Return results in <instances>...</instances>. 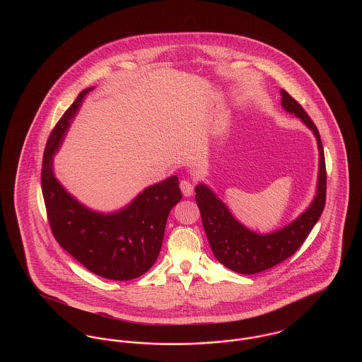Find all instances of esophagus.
<instances>
[{
    "mask_svg": "<svg viewBox=\"0 0 362 362\" xmlns=\"http://www.w3.org/2000/svg\"><path fill=\"white\" fill-rule=\"evenodd\" d=\"M180 189H182L185 197H191L192 191H194V186H192V183L189 182V180H182L180 182Z\"/></svg>",
    "mask_w": 362,
    "mask_h": 362,
    "instance_id": "34e87169",
    "label": "esophagus"
}]
</instances>
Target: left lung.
<instances>
[{
    "mask_svg": "<svg viewBox=\"0 0 362 362\" xmlns=\"http://www.w3.org/2000/svg\"><path fill=\"white\" fill-rule=\"evenodd\" d=\"M282 108L300 118L316 138L319 149V173L316 194L307 207L291 224L272 233H257L238 221L216 192L199 183L195 187V199L199 207L202 224L214 257L225 267L240 274H257L274 267L292 257L308 238L319 221L326 205V161L320 134L304 108L292 96L281 89Z\"/></svg>",
    "mask_w": 362,
    "mask_h": 362,
    "instance_id": "obj_1",
    "label": "left lung"
}]
</instances>
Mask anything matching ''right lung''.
<instances>
[{"mask_svg": "<svg viewBox=\"0 0 362 362\" xmlns=\"http://www.w3.org/2000/svg\"><path fill=\"white\" fill-rule=\"evenodd\" d=\"M93 86L81 90L49 137L42 164V192L52 235L59 245L96 276L129 281L145 274L160 254L168 214L180 199L177 176L139 192L121 210L100 213L78 202L54 175V155L70 122Z\"/></svg>", "mask_w": 362, "mask_h": 362, "instance_id": "obj_1", "label": "right lung"}]
</instances>
